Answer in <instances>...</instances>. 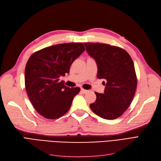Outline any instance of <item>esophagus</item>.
Wrapping results in <instances>:
<instances>
[{
    "label": "esophagus",
    "instance_id": "esophagus-1",
    "mask_svg": "<svg viewBox=\"0 0 161 161\" xmlns=\"http://www.w3.org/2000/svg\"><path fill=\"white\" fill-rule=\"evenodd\" d=\"M80 91L82 92V93H86L87 92H88V91L87 90H85V89H81V90H80Z\"/></svg>",
    "mask_w": 161,
    "mask_h": 161
}]
</instances>
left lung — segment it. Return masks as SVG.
<instances>
[{"instance_id":"left-lung-1","label":"left lung","mask_w":161,"mask_h":161,"mask_svg":"<svg viewBox=\"0 0 161 161\" xmlns=\"http://www.w3.org/2000/svg\"><path fill=\"white\" fill-rule=\"evenodd\" d=\"M86 50L97 65L98 79L106 80L103 93L95 92L97 99L90 108L105 119H114L130 105L137 86L134 64L122 48L106 43H84ZM105 83V82H104Z\"/></svg>"}]
</instances>
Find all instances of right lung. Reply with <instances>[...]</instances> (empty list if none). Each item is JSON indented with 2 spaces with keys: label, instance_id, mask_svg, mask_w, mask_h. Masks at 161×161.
<instances>
[{
  "label": "right lung",
  "instance_id": "obj_1",
  "mask_svg": "<svg viewBox=\"0 0 161 161\" xmlns=\"http://www.w3.org/2000/svg\"><path fill=\"white\" fill-rule=\"evenodd\" d=\"M85 50L82 43H60L37 51L25 69L27 93L34 108L45 118H59L70 109L79 87L64 85L60 76L69 74L72 62Z\"/></svg>",
  "mask_w": 161,
  "mask_h": 161
}]
</instances>
